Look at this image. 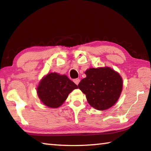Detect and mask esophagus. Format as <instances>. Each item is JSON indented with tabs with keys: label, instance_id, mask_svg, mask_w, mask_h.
I'll return each instance as SVG.
<instances>
[{
	"label": "esophagus",
	"instance_id": "esophagus-1",
	"mask_svg": "<svg viewBox=\"0 0 151 151\" xmlns=\"http://www.w3.org/2000/svg\"><path fill=\"white\" fill-rule=\"evenodd\" d=\"M73 81H74V83H75L76 85H78V83H79V82H80V80H79V78H75V79H74Z\"/></svg>",
	"mask_w": 151,
	"mask_h": 151
}]
</instances>
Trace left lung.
Here are the masks:
<instances>
[{
  "label": "left lung",
  "mask_w": 151,
  "mask_h": 151,
  "mask_svg": "<svg viewBox=\"0 0 151 151\" xmlns=\"http://www.w3.org/2000/svg\"><path fill=\"white\" fill-rule=\"evenodd\" d=\"M86 78L78 85L85 94L91 106L104 111L118 101L122 88V79L119 74L110 67L91 68L85 71Z\"/></svg>",
  "instance_id": "left-lung-1"
}]
</instances>
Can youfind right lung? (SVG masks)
Instances as JSON below:
<instances>
[{
  "label": "right lung",
  "instance_id": "right-lung-1",
  "mask_svg": "<svg viewBox=\"0 0 151 151\" xmlns=\"http://www.w3.org/2000/svg\"><path fill=\"white\" fill-rule=\"evenodd\" d=\"M78 86L66 75L51 73L42 78L37 87V94L45 105L58 108L66 101L70 93Z\"/></svg>",
  "mask_w": 151,
  "mask_h": 151
}]
</instances>
